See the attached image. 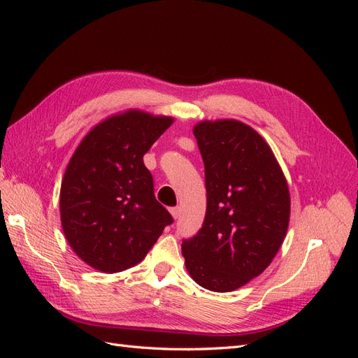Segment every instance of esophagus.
I'll return each instance as SVG.
<instances>
[{
  "label": "esophagus",
  "instance_id": "1",
  "mask_svg": "<svg viewBox=\"0 0 358 358\" xmlns=\"http://www.w3.org/2000/svg\"><path fill=\"white\" fill-rule=\"evenodd\" d=\"M170 213H171L173 218L178 220L179 218V213H180V209L178 208V206H176V208H170Z\"/></svg>",
  "mask_w": 358,
  "mask_h": 358
}]
</instances>
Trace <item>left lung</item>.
<instances>
[{"mask_svg":"<svg viewBox=\"0 0 358 358\" xmlns=\"http://www.w3.org/2000/svg\"><path fill=\"white\" fill-rule=\"evenodd\" d=\"M194 136L204 164L206 215L201 229L182 241L196 282L229 292L263 273L288 229L289 192L273 152L239 121L200 122Z\"/></svg>","mask_w":358,"mask_h":358,"instance_id":"1","label":"left lung"}]
</instances>
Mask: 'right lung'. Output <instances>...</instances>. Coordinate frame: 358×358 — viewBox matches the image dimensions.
I'll use <instances>...</instances> for the list:
<instances>
[{
	"label": "right lung",
	"instance_id": "obj_1",
	"mask_svg": "<svg viewBox=\"0 0 358 358\" xmlns=\"http://www.w3.org/2000/svg\"><path fill=\"white\" fill-rule=\"evenodd\" d=\"M171 122L137 110L112 116L71 157L61 183V222L73 251L94 268L116 273L136 266L173 224L143 162Z\"/></svg>",
	"mask_w": 358,
	"mask_h": 358
}]
</instances>
